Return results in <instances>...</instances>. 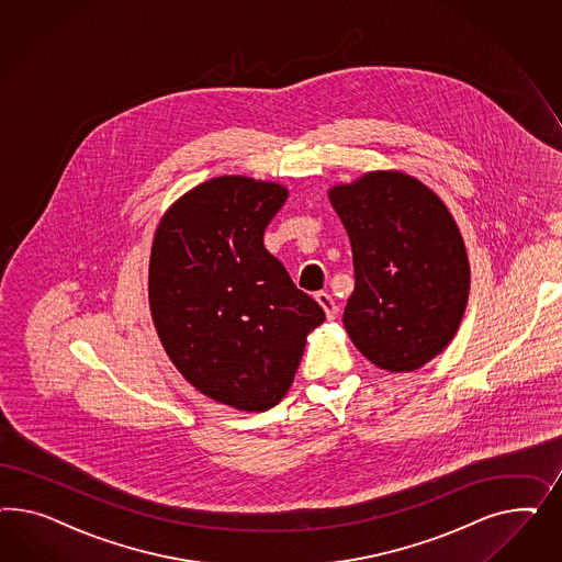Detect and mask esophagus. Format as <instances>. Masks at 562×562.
<instances>
[{
    "mask_svg": "<svg viewBox=\"0 0 562 562\" xmlns=\"http://www.w3.org/2000/svg\"><path fill=\"white\" fill-rule=\"evenodd\" d=\"M315 301L319 303V305L324 306L325 317L327 319H336V313H338V306L334 303V299H331V294H327V292H317L315 294Z\"/></svg>",
    "mask_w": 562,
    "mask_h": 562,
    "instance_id": "obj_1",
    "label": "esophagus"
}]
</instances>
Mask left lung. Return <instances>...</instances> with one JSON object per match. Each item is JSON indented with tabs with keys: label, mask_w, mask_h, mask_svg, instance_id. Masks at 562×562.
I'll list each match as a JSON object with an SVG mask.
<instances>
[{
	"label": "left lung",
	"mask_w": 562,
	"mask_h": 562,
	"mask_svg": "<svg viewBox=\"0 0 562 562\" xmlns=\"http://www.w3.org/2000/svg\"><path fill=\"white\" fill-rule=\"evenodd\" d=\"M355 263L344 325L373 364L416 371L456 336L470 263L456 221L418 179L376 170L329 191Z\"/></svg>",
	"instance_id": "8db88e82"
}]
</instances>
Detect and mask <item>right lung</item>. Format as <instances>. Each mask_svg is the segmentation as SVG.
<instances>
[{
  "label": "right lung",
  "mask_w": 562,
  "mask_h": 562,
  "mask_svg": "<svg viewBox=\"0 0 562 562\" xmlns=\"http://www.w3.org/2000/svg\"><path fill=\"white\" fill-rule=\"evenodd\" d=\"M284 202L282 186L218 177L172 205L154 237L148 292L167 355L195 390L247 412L284 397L325 319L263 245Z\"/></svg>",
  "instance_id": "add662e5"
}]
</instances>
